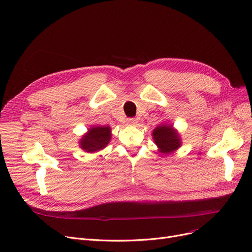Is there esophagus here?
Here are the masks:
<instances>
[{"label": "esophagus", "instance_id": "1", "mask_svg": "<svg viewBox=\"0 0 252 252\" xmlns=\"http://www.w3.org/2000/svg\"><path fill=\"white\" fill-rule=\"evenodd\" d=\"M137 125H138V120L136 118H128L127 119V126H136Z\"/></svg>", "mask_w": 252, "mask_h": 252}]
</instances>
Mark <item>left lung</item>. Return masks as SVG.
<instances>
[{
  "mask_svg": "<svg viewBox=\"0 0 252 252\" xmlns=\"http://www.w3.org/2000/svg\"><path fill=\"white\" fill-rule=\"evenodd\" d=\"M152 138L161 155H170L182 145L180 134L173 125L163 123L152 132Z\"/></svg>",
  "mask_w": 252,
  "mask_h": 252,
  "instance_id": "1",
  "label": "left lung"
}]
</instances>
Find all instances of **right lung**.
Returning a JSON list of instances; mask_svg holds the SVG:
<instances>
[{
	"label": "right lung",
	"instance_id": "obj_1",
	"mask_svg": "<svg viewBox=\"0 0 252 252\" xmlns=\"http://www.w3.org/2000/svg\"><path fill=\"white\" fill-rule=\"evenodd\" d=\"M111 137V127L109 126H93L79 140V147L85 152L94 153L104 149Z\"/></svg>",
	"mask_w": 252,
	"mask_h": 252
}]
</instances>
